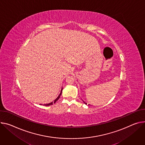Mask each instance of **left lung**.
<instances>
[{
  "label": "left lung",
  "mask_w": 145,
  "mask_h": 145,
  "mask_svg": "<svg viewBox=\"0 0 145 145\" xmlns=\"http://www.w3.org/2000/svg\"><path fill=\"white\" fill-rule=\"evenodd\" d=\"M83 101V102H84V103H85V104H86V105H87V103H86V102H84V101ZM88 105H89V104H88Z\"/></svg>",
  "instance_id": "1"
}]
</instances>
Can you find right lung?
<instances>
[{
	"label": "right lung",
	"instance_id": "1",
	"mask_svg": "<svg viewBox=\"0 0 145 145\" xmlns=\"http://www.w3.org/2000/svg\"><path fill=\"white\" fill-rule=\"evenodd\" d=\"M62 89H63V88H62H62H61V93H60V94H59V95H58V97L54 101H52V102H50V103H46V104H44V105H45V106H50V105H52L53 103H55L58 99H59V98H60V96L61 95V94H62ZM41 105H42V104H40Z\"/></svg>",
	"mask_w": 145,
	"mask_h": 145
}]
</instances>
